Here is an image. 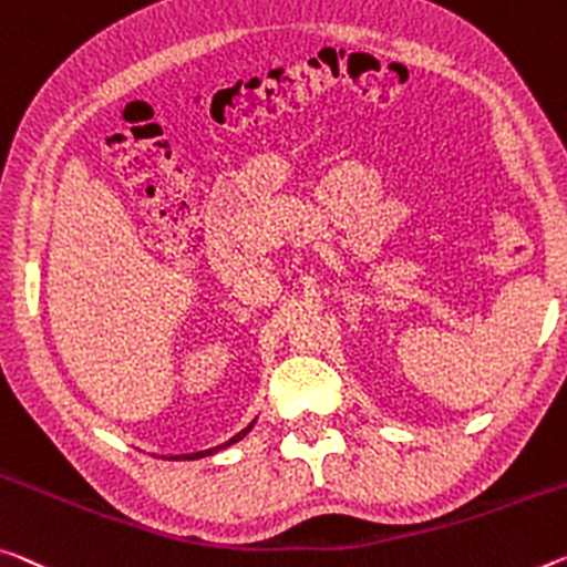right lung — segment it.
I'll list each match as a JSON object with an SVG mask.
<instances>
[{"instance_id": "add662e5", "label": "right lung", "mask_w": 567, "mask_h": 567, "mask_svg": "<svg viewBox=\"0 0 567 567\" xmlns=\"http://www.w3.org/2000/svg\"><path fill=\"white\" fill-rule=\"evenodd\" d=\"M251 426H255V421H251V424L247 426V429H241L239 434H235L229 439L227 444H221V446H214V449H206V452H194V454H176V456H171V460H202V456H209V454H217V452H221V449H227V446H231V444H237V442H241V439H245L249 431H251Z\"/></svg>"}]
</instances>
